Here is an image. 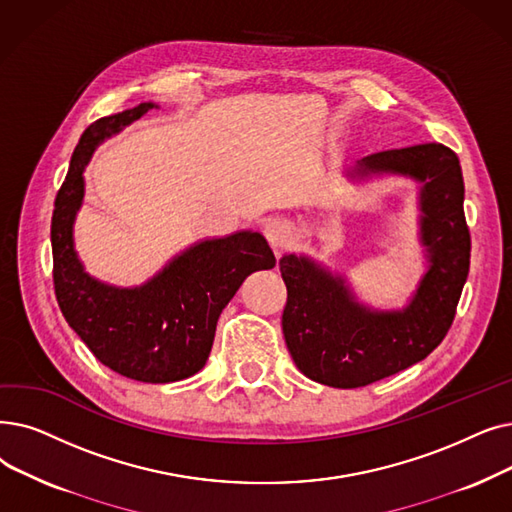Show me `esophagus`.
Instances as JSON below:
<instances>
[{"label":"esophagus","instance_id":"obj_1","mask_svg":"<svg viewBox=\"0 0 512 512\" xmlns=\"http://www.w3.org/2000/svg\"><path fill=\"white\" fill-rule=\"evenodd\" d=\"M263 232L274 249L286 247L288 240H291V226H288L284 219H270L268 224H265Z\"/></svg>","mask_w":512,"mask_h":512}]
</instances>
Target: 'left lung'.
Listing matches in <instances>:
<instances>
[{
    "instance_id": "1",
    "label": "left lung",
    "mask_w": 512,
    "mask_h": 512,
    "mask_svg": "<svg viewBox=\"0 0 512 512\" xmlns=\"http://www.w3.org/2000/svg\"><path fill=\"white\" fill-rule=\"evenodd\" d=\"M351 182L406 177L416 184L418 242L427 270L399 309H376L353 293L345 274L309 255L286 253L282 332L307 379L355 389L425 360L452 326L469 276L471 236L456 154L441 144L383 150L345 169Z\"/></svg>"
}]
</instances>
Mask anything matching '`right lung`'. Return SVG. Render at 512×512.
Masks as SVG:
<instances>
[{"label": "right lung", "mask_w": 512, "mask_h": 512, "mask_svg": "<svg viewBox=\"0 0 512 512\" xmlns=\"http://www.w3.org/2000/svg\"><path fill=\"white\" fill-rule=\"evenodd\" d=\"M154 102L102 117L83 131L52 215L54 288L62 316L96 358L127 379L175 383L207 364L221 309L276 257L259 232L205 238L169 259L140 286H115L85 272L75 249V219L85 196V167L96 148L144 117Z\"/></svg>", "instance_id": "right-lung-1"}]
</instances>
